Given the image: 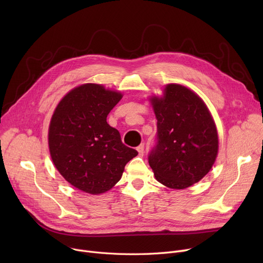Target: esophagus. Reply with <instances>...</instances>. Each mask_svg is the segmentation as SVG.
I'll return each instance as SVG.
<instances>
[{
  "mask_svg": "<svg viewBox=\"0 0 263 263\" xmlns=\"http://www.w3.org/2000/svg\"><path fill=\"white\" fill-rule=\"evenodd\" d=\"M136 149H137V151H139V155H140L141 157H143V156H144V153H145V145H144V144H141Z\"/></svg>",
  "mask_w": 263,
  "mask_h": 263,
  "instance_id": "esophagus-1",
  "label": "esophagus"
}]
</instances>
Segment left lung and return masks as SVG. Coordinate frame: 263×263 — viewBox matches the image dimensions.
<instances>
[{"mask_svg":"<svg viewBox=\"0 0 263 263\" xmlns=\"http://www.w3.org/2000/svg\"><path fill=\"white\" fill-rule=\"evenodd\" d=\"M157 117V143L148 162L157 180L182 190L210 172L218 151L214 120L199 97L185 86L168 84L150 99Z\"/></svg>","mask_w":263,"mask_h":263,"instance_id":"obj_1","label":"left lung"}]
</instances>
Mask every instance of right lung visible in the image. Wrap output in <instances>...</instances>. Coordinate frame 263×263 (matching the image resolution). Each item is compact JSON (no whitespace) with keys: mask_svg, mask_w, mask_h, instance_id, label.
<instances>
[{"mask_svg":"<svg viewBox=\"0 0 263 263\" xmlns=\"http://www.w3.org/2000/svg\"><path fill=\"white\" fill-rule=\"evenodd\" d=\"M122 95L87 83L69 91L55 108L49 149L60 174L74 187L98 195L112 189L137 151L123 145L106 122Z\"/></svg>","mask_w":263,"mask_h":263,"instance_id":"obj_1","label":"right lung"}]
</instances>
